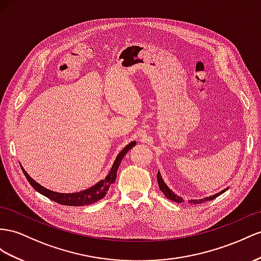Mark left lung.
Listing matches in <instances>:
<instances>
[{
    "label": "left lung",
    "instance_id": "obj_1",
    "mask_svg": "<svg viewBox=\"0 0 261 261\" xmlns=\"http://www.w3.org/2000/svg\"><path fill=\"white\" fill-rule=\"evenodd\" d=\"M156 177H158L159 188H160V190H161V191L163 192V194L165 195L166 198H169V199L173 200V202H176V203H182V202H184L183 198H182L181 196L176 195L174 192H173L172 190H170V189L168 188V185H166V184L164 183V181H163V178H162V176H161V173L158 172ZM227 190H228V188H227L226 190H223L222 192L217 193V194H215V195L210 196V197H205V198H202V199H190L189 202H190L191 204H200V203H204V202H207V200H212V199H214V198H216V197L219 196L220 194H223V193H224L225 191H227Z\"/></svg>",
    "mask_w": 261,
    "mask_h": 261
}]
</instances>
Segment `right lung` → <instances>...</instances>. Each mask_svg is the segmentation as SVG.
Returning a JSON list of instances; mask_svg holds the SVG:
<instances>
[{
  "label": "right lung",
  "mask_w": 261,
  "mask_h": 261,
  "mask_svg": "<svg viewBox=\"0 0 261 261\" xmlns=\"http://www.w3.org/2000/svg\"><path fill=\"white\" fill-rule=\"evenodd\" d=\"M135 145H136V141H132L128 145H126L125 148H123V150H121V152H120L117 155L115 162H113L109 173L106 175V177L103 179L99 181L97 184L91 186V188H89V189H86L84 191L76 192V193H57V192L46 189L41 184L35 182L34 179H33L28 174V172L23 169V166L21 164L19 165H21L24 175L26 176V178H28L30 184L35 189V191L41 193L42 195L48 197L49 199L54 200V202H56L58 204H62V205L84 206V205H89L92 203H96V202H98V200H100L102 197L106 196L107 192H108V190L110 188V185L116 181L117 171H118L120 163H121V160L126 154V152H128L130 149H132Z\"/></svg>",
  "instance_id": "obj_1"
}]
</instances>
